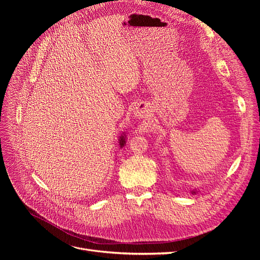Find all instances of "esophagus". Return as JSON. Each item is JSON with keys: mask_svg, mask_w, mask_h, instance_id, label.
<instances>
[{"mask_svg": "<svg viewBox=\"0 0 260 260\" xmlns=\"http://www.w3.org/2000/svg\"><path fill=\"white\" fill-rule=\"evenodd\" d=\"M147 106L143 104H138L134 108V117L135 118H143L147 115Z\"/></svg>", "mask_w": 260, "mask_h": 260, "instance_id": "34e87169", "label": "esophagus"}]
</instances>
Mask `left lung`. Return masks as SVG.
<instances>
[{
  "mask_svg": "<svg viewBox=\"0 0 260 260\" xmlns=\"http://www.w3.org/2000/svg\"><path fill=\"white\" fill-rule=\"evenodd\" d=\"M198 188H194V189H192V190H190V193H192L193 195H195V194H197L198 193Z\"/></svg>",
  "mask_w": 260,
  "mask_h": 260,
  "instance_id": "1",
  "label": "left lung"
}]
</instances>
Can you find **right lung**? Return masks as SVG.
<instances>
[{
    "label": "right lung",
    "instance_id": "add662e5",
    "mask_svg": "<svg viewBox=\"0 0 260 260\" xmlns=\"http://www.w3.org/2000/svg\"><path fill=\"white\" fill-rule=\"evenodd\" d=\"M125 144H126V135H125V133H122V135L119 137L120 148H122Z\"/></svg>",
    "mask_w": 260,
    "mask_h": 260
}]
</instances>
